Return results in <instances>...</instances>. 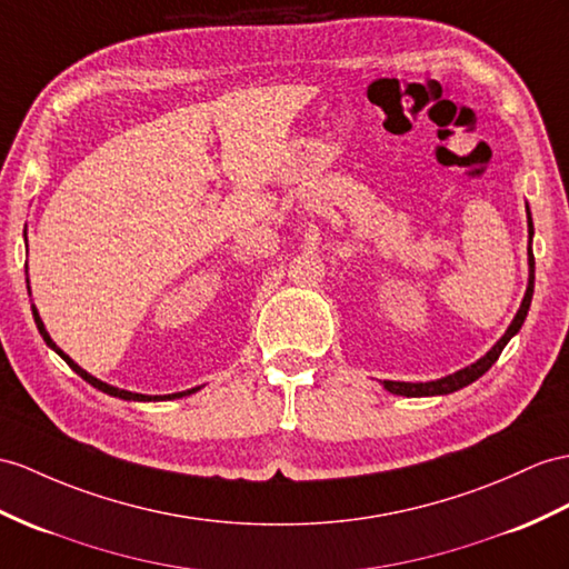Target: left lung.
<instances>
[{"label": "left lung", "instance_id": "left-lung-1", "mask_svg": "<svg viewBox=\"0 0 569 569\" xmlns=\"http://www.w3.org/2000/svg\"><path fill=\"white\" fill-rule=\"evenodd\" d=\"M526 214H529V237L533 239V221H531V212H529V204H526ZM531 299H533V251H531V241H529V287H526V295H523V301H521V307H519V311H517V316H515V321L509 323V328H507V332L505 336L497 340L495 345H492V350L485 355V357H480L478 362H473L470 367H466V369H459V371H453V373H449V377H445V379H437V381H425V383H408V381H383V389L386 391H391V393H396V396H408V398H420V396H447V393H453V391H459V389H463V386H468V383H473L476 379H480L485 371H488L495 362H497V357L502 355V350H505V345L517 336L519 332V328L523 326V321H526V313H529V307H531Z\"/></svg>", "mask_w": 569, "mask_h": 569}]
</instances>
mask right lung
Masks as SVG:
<instances>
[{
  "label": "right lung",
  "instance_id": "right-lung-1",
  "mask_svg": "<svg viewBox=\"0 0 569 569\" xmlns=\"http://www.w3.org/2000/svg\"><path fill=\"white\" fill-rule=\"evenodd\" d=\"M33 309V318H36V326H38V332H40V336H43V340H46V345H48V348H52L54 352H58L62 359H64V362L69 365V367H72L77 373H79V377L81 379H84V381H89L91 386H93V389H99V391H103V393H108V396H116V398H122V400H173V398H183V396H190V393H196L198 389H190V391H180V393H169V396H144V393H132V391H124V389H116V386H110V383H106V381H101V379H96V377H91V373L89 371H84V369H81L77 362H74V359L72 357H69V355H64L60 348H58V345H54L52 342V338L48 336V330H46V326H43V321H40V316H38V309L36 307H31Z\"/></svg>",
  "mask_w": 569,
  "mask_h": 569
}]
</instances>
